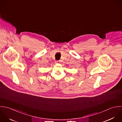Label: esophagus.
I'll return each mask as SVG.
<instances>
[{"label":"esophagus","instance_id":"esophagus-1","mask_svg":"<svg viewBox=\"0 0 122 122\" xmlns=\"http://www.w3.org/2000/svg\"><path fill=\"white\" fill-rule=\"evenodd\" d=\"M60 62V61H56L55 62V63H56V64H59Z\"/></svg>","mask_w":122,"mask_h":122}]
</instances>
